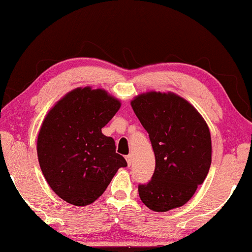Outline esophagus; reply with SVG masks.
Wrapping results in <instances>:
<instances>
[{"mask_svg":"<svg viewBox=\"0 0 252 252\" xmlns=\"http://www.w3.org/2000/svg\"><path fill=\"white\" fill-rule=\"evenodd\" d=\"M126 160L127 162V165L131 166V163H132V155H127L126 156Z\"/></svg>","mask_w":252,"mask_h":252,"instance_id":"34e87169","label":"esophagus"}]
</instances>
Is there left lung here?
<instances>
[{
  "label": "left lung",
  "mask_w": 252,
  "mask_h": 252,
  "mask_svg": "<svg viewBox=\"0 0 252 252\" xmlns=\"http://www.w3.org/2000/svg\"><path fill=\"white\" fill-rule=\"evenodd\" d=\"M131 106L149 133L156 157L153 178L139 185V196L155 212L183 206L204 182L212 161L205 120L189 101L171 92L139 94Z\"/></svg>",
  "instance_id": "8db88e82"
}]
</instances>
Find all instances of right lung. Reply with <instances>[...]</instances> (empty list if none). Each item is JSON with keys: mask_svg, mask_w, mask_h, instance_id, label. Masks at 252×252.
<instances>
[{"mask_svg": "<svg viewBox=\"0 0 252 252\" xmlns=\"http://www.w3.org/2000/svg\"><path fill=\"white\" fill-rule=\"evenodd\" d=\"M120 107V99L105 90L77 87L43 119L37 140L40 168L50 189L69 204H92L118 169L127 166L113 139L102 133Z\"/></svg>", "mask_w": 252, "mask_h": 252, "instance_id": "right-lung-1", "label": "right lung"}]
</instances>
